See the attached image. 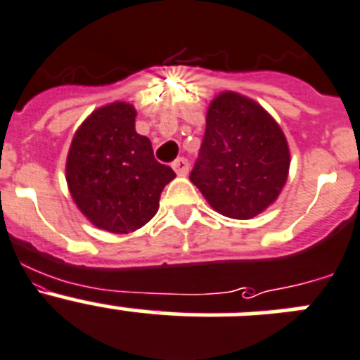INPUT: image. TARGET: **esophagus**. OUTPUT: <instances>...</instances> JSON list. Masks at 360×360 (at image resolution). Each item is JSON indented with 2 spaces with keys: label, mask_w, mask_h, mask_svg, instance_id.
Segmentation results:
<instances>
[{
  "label": "esophagus",
  "mask_w": 360,
  "mask_h": 360,
  "mask_svg": "<svg viewBox=\"0 0 360 360\" xmlns=\"http://www.w3.org/2000/svg\"><path fill=\"white\" fill-rule=\"evenodd\" d=\"M172 169L176 170L177 176H186L188 170H190V163H188L186 158H177L172 163Z\"/></svg>",
  "instance_id": "obj_1"
}]
</instances>
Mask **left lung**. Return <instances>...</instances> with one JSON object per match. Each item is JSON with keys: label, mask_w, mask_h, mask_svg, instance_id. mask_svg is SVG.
I'll return each instance as SVG.
<instances>
[{"label": "left lung", "mask_w": 360, "mask_h": 360, "mask_svg": "<svg viewBox=\"0 0 360 360\" xmlns=\"http://www.w3.org/2000/svg\"><path fill=\"white\" fill-rule=\"evenodd\" d=\"M290 161L288 140L274 117L241 94L221 92L207 108L190 181L214 211L248 220L277 200Z\"/></svg>", "instance_id": "left-lung-1"}]
</instances>
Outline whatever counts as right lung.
I'll list each match as a JSON object with an SVG mask.
<instances>
[{"instance_id":"right-lung-1","label":"right lung","mask_w":360,"mask_h":360,"mask_svg":"<svg viewBox=\"0 0 360 360\" xmlns=\"http://www.w3.org/2000/svg\"><path fill=\"white\" fill-rule=\"evenodd\" d=\"M133 104L115 101L90 113L74 133L65 179L94 226L113 234L140 229L156 214L165 184L176 177L158 163L147 136L134 129Z\"/></svg>"}]
</instances>
